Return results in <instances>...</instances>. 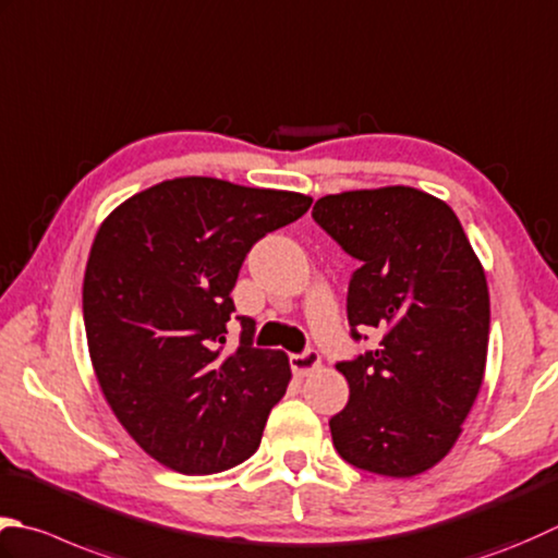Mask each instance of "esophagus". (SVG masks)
<instances>
[{"label":"esophagus","instance_id":"1","mask_svg":"<svg viewBox=\"0 0 558 558\" xmlns=\"http://www.w3.org/2000/svg\"><path fill=\"white\" fill-rule=\"evenodd\" d=\"M290 365H292L294 375L307 377V375H312V373H316V369H319L322 357H319V353L314 351V348H310V351H304V353L290 355Z\"/></svg>","mask_w":558,"mask_h":558}]
</instances>
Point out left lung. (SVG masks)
I'll return each instance as SVG.
<instances>
[{"label":"left lung","mask_w":558,"mask_h":558,"mask_svg":"<svg viewBox=\"0 0 558 558\" xmlns=\"http://www.w3.org/2000/svg\"><path fill=\"white\" fill-rule=\"evenodd\" d=\"M312 217L360 260L348 324L375 351L338 363L351 387L329 421L336 452L365 472L409 478L452 450L484 381L488 286L452 207L409 185L345 191Z\"/></svg>","instance_id":"8db88e82"}]
</instances>
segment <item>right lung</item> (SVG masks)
Here are the masks:
<instances>
[{
  "label": "right lung",
  "mask_w": 558,
  "mask_h": 558,
  "mask_svg": "<svg viewBox=\"0 0 558 558\" xmlns=\"http://www.w3.org/2000/svg\"><path fill=\"white\" fill-rule=\"evenodd\" d=\"M312 198L183 177L142 191L98 227L84 272V329L98 385L142 450L181 474H217L258 450L286 397L282 351H227L239 268Z\"/></svg>",
  "instance_id": "1"
}]
</instances>
